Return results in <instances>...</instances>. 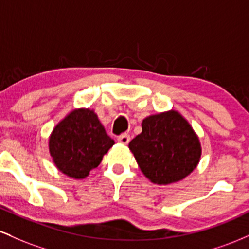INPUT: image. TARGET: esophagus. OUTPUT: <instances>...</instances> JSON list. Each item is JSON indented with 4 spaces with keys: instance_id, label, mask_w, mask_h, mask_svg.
<instances>
[{
    "instance_id": "1",
    "label": "esophagus",
    "mask_w": 249,
    "mask_h": 249,
    "mask_svg": "<svg viewBox=\"0 0 249 249\" xmlns=\"http://www.w3.org/2000/svg\"><path fill=\"white\" fill-rule=\"evenodd\" d=\"M117 139H118L119 142H122V144L126 145V144H128V142H130L131 138H130V134H128V133H123Z\"/></svg>"
}]
</instances>
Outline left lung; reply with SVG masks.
<instances>
[{"instance_id":"left-lung-1","label":"left lung","mask_w":249,"mask_h":249,"mask_svg":"<svg viewBox=\"0 0 249 249\" xmlns=\"http://www.w3.org/2000/svg\"><path fill=\"white\" fill-rule=\"evenodd\" d=\"M142 128L128 148L142 172L153 184L168 185L182 180L199 164V138L179 112L171 110L148 116Z\"/></svg>"}]
</instances>
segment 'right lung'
Returning <instances> with one entry per match:
<instances>
[{"instance_id": "obj_1", "label": "right lung", "mask_w": 249, "mask_h": 249, "mask_svg": "<svg viewBox=\"0 0 249 249\" xmlns=\"http://www.w3.org/2000/svg\"><path fill=\"white\" fill-rule=\"evenodd\" d=\"M113 144L93 110L76 108L53 130L49 151L61 172L83 179L101 164Z\"/></svg>"}]
</instances>
